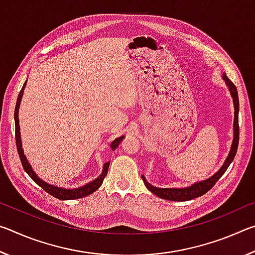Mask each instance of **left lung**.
Here are the masks:
<instances>
[{
  "instance_id": "left-lung-1",
  "label": "left lung",
  "mask_w": 255,
  "mask_h": 255,
  "mask_svg": "<svg viewBox=\"0 0 255 255\" xmlns=\"http://www.w3.org/2000/svg\"><path fill=\"white\" fill-rule=\"evenodd\" d=\"M223 80L225 81L230 93L233 98V103H234V124H233V141L232 146L228 153L225 162L223 163V165L214 175H211L210 178L199 181V182H195L189 187L185 188H157L154 187L150 183L147 182V180L145 179L144 175H141L144 183L150 192H153L155 196H157L162 199L171 200V201H187L195 199V198L201 197L205 195L206 192H208L209 190L214 187L215 183L222 178L223 174L225 173L226 170L230 166V164L234 159L236 152H237V146H239V139H240V127H239V111H240V102H239V96H237V90L236 86L233 84V82L228 79L225 73H223Z\"/></svg>"
}]
</instances>
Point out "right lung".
Segmentation results:
<instances>
[{"label": "right lung", "instance_id": "right-lung-1", "mask_svg": "<svg viewBox=\"0 0 255 255\" xmlns=\"http://www.w3.org/2000/svg\"><path fill=\"white\" fill-rule=\"evenodd\" d=\"M27 85V81L24 82V84L21 89V91L18 96V99H16V105H15V110H14V122H15V143H16V148H18V153L21 159V163H22V166L24 171L27 172L28 175L31 178L34 182H36L39 187L45 190L46 192H48L49 195H51L55 198H57L59 200H74V199H80V198L86 197L89 195H91L96 190L101 187V184L103 182V179L106 178V175L108 173V169H109L110 162H107L103 164V169L101 174L98 176L97 179H94L91 182L86 183L84 185H82L80 188H75V189H66V188H62V187H56V185H53L50 183H47L46 181L41 180L39 176L36 174V172L33 171L32 166L30 165L29 161L25 157L23 148H22V141H21V133H20V125H19V108H20V103H21V99L23 97V92H24V88ZM125 138V136H120L118 138L112 141L110 144V147L112 150H115L118 147L120 141H122Z\"/></svg>", "mask_w": 255, "mask_h": 255}]
</instances>
